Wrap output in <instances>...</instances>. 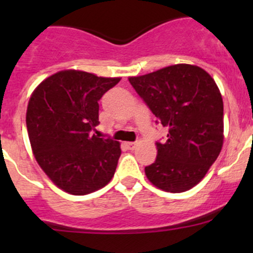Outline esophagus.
I'll return each mask as SVG.
<instances>
[{
  "instance_id": "1",
  "label": "esophagus",
  "mask_w": 253,
  "mask_h": 253,
  "mask_svg": "<svg viewBox=\"0 0 253 253\" xmlns=\"http://www.w3.org/2000/svg\"><path fill=\"white\" fill-rule=\"evenodd\" d=\"M125 145H126L127 149H129V150H132V149H134V148H136V143H134V142H126V143H125Z\"/></svg>"
}]
</instances>
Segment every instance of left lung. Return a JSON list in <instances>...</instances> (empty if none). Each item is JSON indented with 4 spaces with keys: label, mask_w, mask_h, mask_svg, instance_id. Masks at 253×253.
Segmentation results:
<instances>
[{
    "label": "left lung",
    "mask_w": 253,
    "mask_h": 253,
    "mask_svg": "<svg viewBox=\"0 0 253 253\" xmlns=\"http://www.w3.org/2000/svg\"><path fill=\"white\" fill-rule=\"evenodd\" d=\"M128 81L169 128L167 142H157L155 162L145 167L148 180L167 192L190 190L205 177L223 147L224 106L218 85L203 68L186 63Z\"/></svg>",
    "instance_id": "obj_1"
}]
</instances>
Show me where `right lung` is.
<instances>
[{"instance_id":"right-lung-1","label":"right lung","mask_w":253,"mask_h":253,"mask_svg":"<svg viewBox=\"0 0 253 253\" xmlns=\"http://www.w3.org/2000/svg\"><path fill=\"white\" fill-rule=\"evenodd\" d=\"M121 78L60 71L30 96L27 128L33 153L57 187L83 196L108 185L121 155L120 143L93 134L101 96Z\"/></svg>"}]
</instances>
